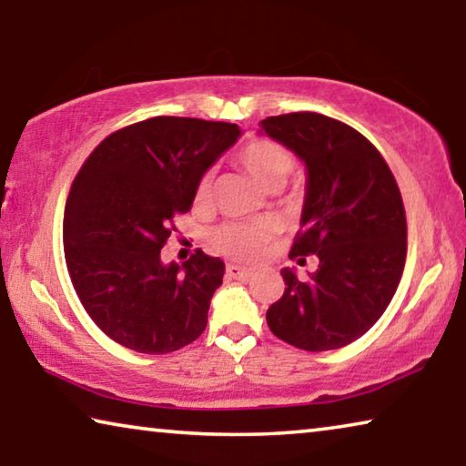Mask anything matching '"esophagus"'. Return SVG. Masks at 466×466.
Instances as JSON below:
<instances>
[{
  "label": "esophagus",
  "instance_id": "esophagus-1",
  "mask_svg": "<svg viewBox=\"0 0 466 466\" xmlns=\"http://www.w3.org/2000/svg\"><path fill=\"white\" fill-rule=\"evenodd\" d=\"M226 275L230 279H248L252 275V269H248V267H240V265L230 263L226 267Z\"/></svg>",
  "mask_w": 466,
  "mask_h": 466
}]
</instances>
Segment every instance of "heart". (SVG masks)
<instances>
[{
  "mask_svg": "<svg viewBox=\"0 0 466 466\" xmlns=\"http://www.w3.org/2000/svg\"><path fill=\"white\" fill-rule=\"evenodd\" d=\"M238 160L248 175L261 185L265 191H279L286 185L291 168H294V157L286 147L271 139H255L242 147ZM211 180L214 172H205L197 185V201H205L211 191ZM271 234L269 224L265 222H230L224 224L214 236L216 247L234 258L257 257Z\"/></svg>",
  "mask_w": 466,
  "mask_h": 466,
  "instance_id": "obj_1",
  "label": "heart"
}]
</instances>
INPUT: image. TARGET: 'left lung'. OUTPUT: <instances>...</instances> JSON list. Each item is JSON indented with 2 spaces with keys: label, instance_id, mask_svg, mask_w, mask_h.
Instances as JSON below:
<instances>
[{
  "label": "left lung",
  "instance_id": "8db88e82",
  "mask_svg": "<svg viewBox=\"0 0 466 466\" xmlns=\"http://www.w3.org/2000/svg\"><path fill=\"white\" fill-rule=\"evenodd\" d=\"M258 127L306 168L302 232L289 258L319 257L309 278L281 269L286 291L267 325L298 350H339L382 317L403 275L407 219L397 180L361 133L330 116L289 113Z\"/></svg>",
  "mask_w": 466,
  "mask_h": 466
}]
</instances>
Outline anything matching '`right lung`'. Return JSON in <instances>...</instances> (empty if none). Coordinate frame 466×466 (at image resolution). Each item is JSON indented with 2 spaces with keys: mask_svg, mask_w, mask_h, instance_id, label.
<instances>
[{
  "mask_svg": "<svg viewBox=\"0 0 466 466\" xmlns=\"http://www.w3.org/2000/svg\"><path fill=\"white\" fill-rule=\"evenodd\" d=\"M242 129L232 123L154 116L108 136L69 191L66 263L102 333L139 353H170L208 327L226 265L203 250L162 263L172 218L193 208L199 178Z\"/></svg>",
  "mask_w": 466,
  "mask_h": 466,
  "instance_id": "1",
  "label": "right lung"
}]
</instances>
